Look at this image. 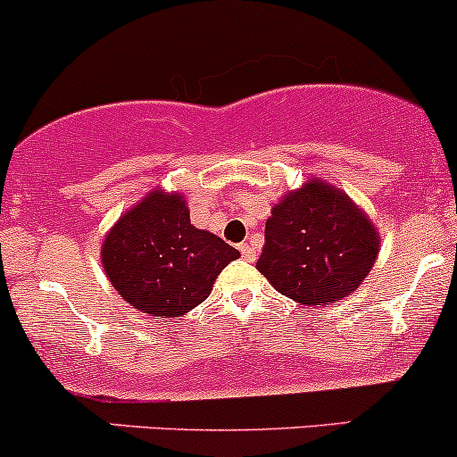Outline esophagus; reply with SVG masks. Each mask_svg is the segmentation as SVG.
Masks as SVG:
<instances>
[{"label": "esophagus", "mask_w": 457, "mask_h": 457, "mask_svg": "<svg viewBox=\"0 0 457 457\" xmlns=\"http://www.w3.org/2000/svg\"><path fill=\"white\" fill-rule=\"evenodd\" d=\"M239 253H242L245 261H254L256 259L254 245H250V244H239Z\"/></svg>", "instance_id": "1"}]
</instances>
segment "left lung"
Returning <instances> with one entry per match:
<instances>
[{
  "mask_svg": "<svg viewBox=\"0 0 457 457\" xmlns=\"http://www.w3.org/2000/svg\"><path fill=\"white\" fill-rule=\"evenodd\" d=\"M380 235L343 189L311 179L271 209L256 268L278 294L306 306L350 295L367 278Z\"/></svg>",
  "mask_w": 457,
  "mask_h": 457,
  "instance_id": "obj_1",
  "label": "left lung"
}]
</instances>
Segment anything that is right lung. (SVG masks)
<instances>
[{"label": "right lung", "instance_id": "right-lung-1", "mask_svg": "<svg viewBox=\"0 0 457 457\" xmlns=\"http://www.w3.org/2000/svg\"><path fill=\"white\" fill-rule=\"evenodd\" d=\"M239 256L218 235L189 224L181 194L151 192L105 235L101 261L118 295L155 320L181 317L212 294Z\"/></svg>", "mask_w": 457, "mask_h": 457}]
</instances>
